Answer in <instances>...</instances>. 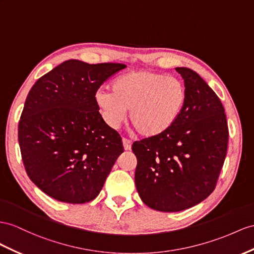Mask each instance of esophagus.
Listing matches in <instances>:
<instances>
[{
  "mask_svg": "<svg viewBox=\"0 0 254 254\" xmlns=\"http://www.w3.org/2000/svg\"><path fill=\"white\" fill-rule=\"evenodd\" d=\"M122 142H123V147H125V150H131L132 140H129L127 138H123Z\"/></svg>",
  "mask_w": 254,
  "mask_h": 254,
  "instance_id": "1",
  "label": "esophagus"
}]
</instances>
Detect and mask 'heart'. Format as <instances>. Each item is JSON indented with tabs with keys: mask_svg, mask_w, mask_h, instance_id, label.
Wrapping results in <instances>:
<instances>
[{
	"mask_svg": "<svg viewBox=\"0 0 254 254\" xmlns=\"http://www.w3.org/2000/svg\"><path fill=\"white\" fill-rule=\"evenodd\" d=\"M112 92L99 90L95 102L110 127L128 119L141 137H157L177 121L187 101V88L178 77L150 69L133 70L112 82Z\"/></svg>",
	"mask_w": 254,
	"mask_h": 254,
	"instance_id": "1",
	"label": "heart"
}]
</instances>
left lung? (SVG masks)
<instances>
[{
  "mask_svg": "<svg viewBox=\"0 0 254 254\" xmlns=\"http://www.w3.org/2000/svg\"><path fill=\"white\" fill-rule=\"evenodd\" d=\"M187 88L174 126L157 137L134 141L135 185L154 210L176 212L209 196L217 186L229 141L224 107L196 71L176 67Z\"/></svg>",
  "mask_w": 254,
  "mask_h": 254,
  "instance_id": "1",
  "label": "left lung"
}]
</instances>
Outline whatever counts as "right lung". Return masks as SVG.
Listing matches in <instances>:
<instances>
[{"label":"right lung","mask_w":254,"mask_h":254,"mask_svg":"<svg viewBox=\"0 0 254 254\" xmlns=\"http://www.w3.org/2000/svg\"><path fill=\"white\" fill-rule=\"evenodd\" d=\"M126 64L67 60L31 88L18 126L29 178L57 200L94 199L125 151L116 129L103 120L95 93Z\"/></svg>","instance_id":"obj_1"}]
</instances>
